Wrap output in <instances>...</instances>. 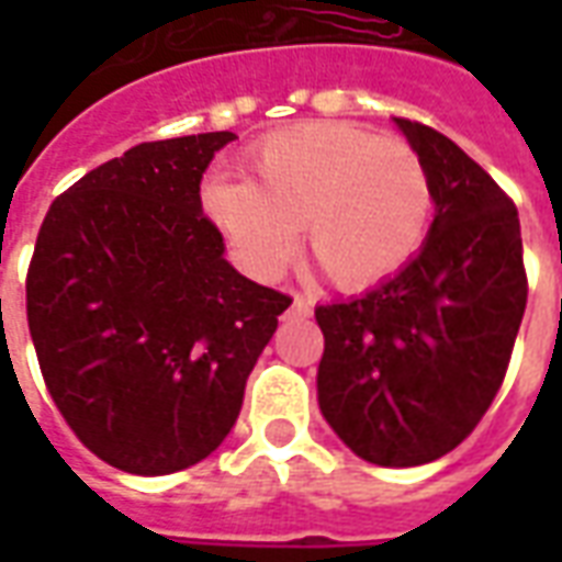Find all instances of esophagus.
<instances>
[{"label": "esophagus", "instance_id": "34e87169", "mask_svg": "<svg viewBox=\"0 0 562 562\" xmlns=\"http://www.w3.org/2000/svg\"><path fill=\"white\" fill-rule=\"evenodd\" d=\"M292 313L294 316H310L313 313V304L306 301L304 294H294V301H292Z\"/></svg>", "mask_w": 562, "mask_h": 562}]
</instances>
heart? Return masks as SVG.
I'll return each instance as SVG.
<instances>
[{
	"label": "heart",
	"instance_id": "1",
	"mask_svg": "<svg viewBox=\"0 0 562 562\" xmlns=\"http://www.w3.org/2000/svg\"><path fill=\"white\" fill-rule=\"evenodd\" d=\"M252 180L210 177L201 204L258 280L306 249L337 289L364 292L401 273L422 249L434 213L427 165L406 140L355 123L316 120L249 149Z\"/></svg>",
	"mask_w": 562,
	"mask_h": 562
}]
</instances>
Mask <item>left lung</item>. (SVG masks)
I'll return each mask as SVG.
<instances>
[{
	"mask_svg": "<svg viewBox=\"0 0 562 562\" xmlns=\"http://www.w3.org/2000/svg\"><path fill=\"white\" fill-rule=\"evenodd\" d=\"M427 165L434 225L373 292L316 306L318 406L358 458L418 467L458 448L506 379L527 270L515 201L436 128L397 120Z\"/></svg>",
	"mask_w": 562,
	"mask_h": 562,
	"instance_id": "8db88e82",
	"label": "left lung"
}]
</instances>
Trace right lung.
<instances>
[{
    "label": "right lung",
    "instance_id": "add662e5",
    "mask_svg": "<svg viewBox=\"0 0 562 562\" xmlns=\"http://www.w3.org/2000/svg\"><path fill=\"white\" fill-rule=\"evenodd\" d=\"M232 132L147 140L56 198L26 273L44 385L116 470L168 475L220 448L289 294L225 261L201 177Z\"/></svg>",
    "mask_w": 562,
    "mask_h": 562
}]
</instances>
